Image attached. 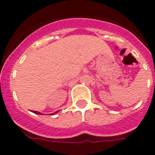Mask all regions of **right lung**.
Here are the masks:
<instances>
[{"mask_svg":"<svg viewBox=\"0 0 155 155\" xmlns=\"http://www.w3.org/2000/svg\"><path fill=\"white\" fill-rule=\"evenodd\" d=\"M58 112V111H55V113H53V114H52V115H54V114H57V113ZM32 113H34V114H41V113L40 112H38V111H32Z\"/></svg>","mask_w":155,"mask_h":155,"instance_id":"right-lung-1","label":"right lung"}]
</instances>
